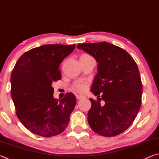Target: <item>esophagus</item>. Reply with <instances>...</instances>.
Segmentation results:
<instances>
[{
	"mask_svg": "<svg viewBox=\"0 0 159 159\" xmlns=\"http://www.w3.org/2000/svg\"><path fill=\"white\" fill-rule=\"evenodd\" d=\"M76 98L79 100V99H81L83 98H84V95H76Z\"/></svg>",
	"mask_w": 159,
	"mask_h": 159,
	"instance_id": "obj_1",
	"label": "esophagus"
}]
</instances>
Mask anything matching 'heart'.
Returning <instances> with one entry per match:
<instances>
[{"label":"heart","instance_id":"1","mask_svg":"<svg viewBox=\"0 0 159 159\" xmlns=\"http://www.w3.org/2000/svg\"><path fill=\"white\" fill-rule=\"evenodd\" d=\"M86 88H87V84L83 80H79L74 85V89L77 91H79V92H82V91L85 90Z\"/></svg>","mask_w":159,"mask_h":159}]
</instances>
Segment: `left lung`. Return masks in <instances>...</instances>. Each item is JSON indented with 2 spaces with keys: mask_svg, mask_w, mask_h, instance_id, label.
I'll use <instances>...</instances> for the list:
<instances>
[{
  "mask_svg": "<svg viewBox=\"0 0 159 159\" xmlns=\"http://www.w3.org/2000/svg\"><path fill=\"white\" fill-rule=\"evenodd\" d=\"M77 48L98 63L90 91L99 101L90 98L88 124L100 135H118L130 126L141 107L142 85L138 65L125 50L108 42L81 43ZM102 99L104 106L99 102Z\"/></svg>",
  "mask_w": 159,
  "mask_h": 159,
  "instance_id": "left-lung-1",
  "label": "left lung"
}]
</instances>
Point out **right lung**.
<instances>
[{"mask_svg":"<svg viewBox=\"0 0 159 159\" xmlns=\"http://www.w3.org/2000/svg\"><path fill=\"white\" fill-rule=\"evenodd\" d=\"M76 45L49 44L24 53L13 69L11 96L19 120L32 133L49 138L60 134L76 104L73 93L54 98L53 81L61 79L60 64Z\"/></svg>","mask_w":159,"mask_h":159,"instance_id":"1","label":"right lung"}]
</instances>
